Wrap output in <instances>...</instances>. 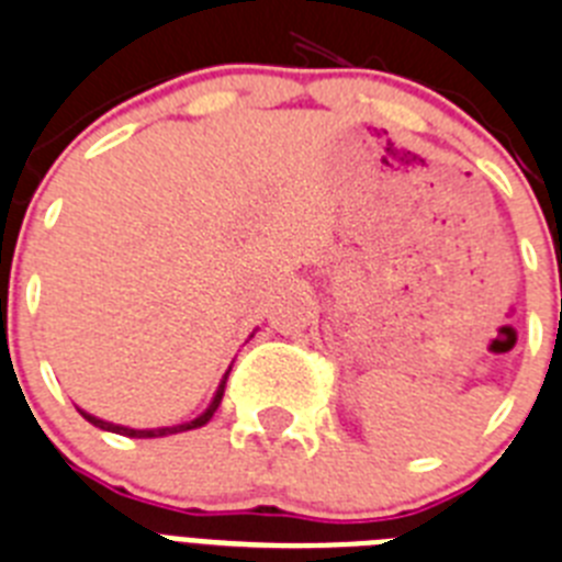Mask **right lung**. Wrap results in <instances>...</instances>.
Listing matches in <instances>:
<instances>
[{"label":"right lung","mask_w":562,"mask_h":562,"mask_svg":"<svg viewBox=\"0 0 562 562\" xmlns=\"http://www.w3.org/2000/svg\"><path fill=\"white\" fill-rule=\"evenodd\" d=\"M228 374H231V369H228ZM228 374H225V380H223V383H220V389H216L214 403H211L209 408H205V414H200V417L191 419V423H182V426H173V428H154V431H136V428L113 426V423H105V419H97V417H91V414H85V412H82V417L88 419V423H93V426L105 428V431H113V434H125V437H168V434L191 431V428L205 426V423H209V419L214 417V412H216V408H220V403H223V394H225V383H228Z\"/></svg>","instance_id":"1"}]
</instances>
